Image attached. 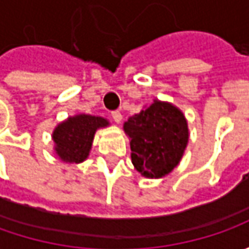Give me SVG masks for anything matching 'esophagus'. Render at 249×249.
Here are the masks:
<instances>
[{
    "instance_id": "obj_1",
    "label": "esophagus",
    "mask_w": 249,
    "mask_h": 249,
    "mask_svg": "<svg viewBox=\"0 0 249 249\" xmlns=\"http://www.w3.org/2000/svg\"><path fill=\"white\" fill-rule=\"evenodd\" d=\"M112 119L115 120V123L119 124L122 119H123V116H122V113H120L119 110H115V112H112Z\"/></svg>"
}]
</instances>
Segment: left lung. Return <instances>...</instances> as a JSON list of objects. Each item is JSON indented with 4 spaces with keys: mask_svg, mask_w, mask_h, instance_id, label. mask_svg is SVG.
<instances>
[{
    "mask_svg": "<svg viewBox=\"0 0 249 249\" xmlns=\"http://www.w3.org/2000/svg\"><path fill=\"white\" fill-rule=\"evenodd\" d=\"M131 163L141 176L162 178L180 163L188 144L186 116L172 102L154 100L124 122Z\"/></svg>",
    "mask_w": 249,
    "mask_h": 249,
    "instance_id": "1",
    "label": "left lung"
}]
</instances>
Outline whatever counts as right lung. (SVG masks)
Masks as SVG:
<instances>
[{
    "mask_svg": "<svg viewBox=\"0 0 249 249\" xmlns=\"http://www.w3.org/2000/svg\"><path fill=\"white\" fill-rule=\"evenodd\" d=\"M109 120L89 113H77L56 124L53 131V152L65 163H82L90 155L97 130L109 126Z\"/></svg>",
    "mask_w": 249,
    "mask_h": 249,
    "instance_id": "right-lung-1",
    "label": "right lung"
}]
</instances>
